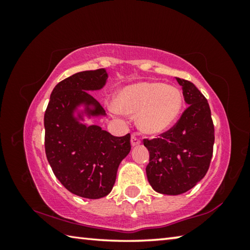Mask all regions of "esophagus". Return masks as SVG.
Masks as SVG:
<instances>
[{
	"label": "esophagus",
	"mask_w": 250,
	"mask_h": 250,
	"mask_svg": "<svg viewBox=\"0 0 250 250\" xmlns=\"http://www.w3.org/2000/svg\"><path fill=\"white\" fill-rule=\"evenodd\" d=\"M139 145H140V139L135 137V135H132V137H131V146L134 147Z\"/></svg>",
	"instance_id": "34e87169"
}]
</instances>
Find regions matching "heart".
<instances>
[{"instance_id": "b5f03b06", "label": "heart", "mask_w": 250, "mask_h": 250, "mask_svg": "<svg viewBox=\"0 0 250 250\" xmlns=\"http://www.w3.org/2000/svg\"><path fill=\"white\" fill-rule=\"evenodd\" d=\"M182 107L183 96L179 88L161 83L143 82L129 84L118 91L111 111L126 115L139 113V130L149 135H159L174 125Z\"/></svg>"}]
</instances>
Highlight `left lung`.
Returning <instances> with one entry per match:
<instances>
[{"label": "left lung", "instance_id": "1", "mask_svg": "<svg viewBox=\"0 0 250 250\" xmlns=\"http://www.w3.org/2000/svg\"><path fill=\"white\" fill-rule=\"evenodd\" d=\"M175 79L183 90L188 109L161 138L145 140L150 153L146 168L147 181L155 192L164 195L188 192L205 176L215 139L206 98L191 82Z\"/></svg>", "mask_w": 250, "mask_h": 250}]
</instances>
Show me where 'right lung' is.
Returning a JSON list of instances; mask_svg holds the SVG:
<instances>
[{
    "instance_id": "right-lung-1",
    "label": "right lung",
    "mask_w": 250,
    "mask_h": 250,
    "mask_svg": "<svg viewBox=\"0 0 250 250\" xmlns=\"http://www.w3.org/2000/svg\"><path fill=\"white\" fill-rule=\"evenodd\" d=\"M104 68L80 71L58 83L44 116L45 152L58 181L70 193L97 200L115 185L119 164L131 150L130 134L113 137L92 118L105 111L89 92L103 88Z\"/></svg>"
}]
</instances>
